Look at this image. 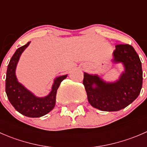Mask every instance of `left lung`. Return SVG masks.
Listing matches in <instances>:
<instances>
[{
	"label": "left lung",
	"mask_w": 147,
	"mask_h": 147,
	"mask_svg": "<svg viewBox=\"0 0 147 147\" xmlns=\"http://www.w3.org/2000/svg\"><path fill=\"white\" fill-rule=\"evenodd\" d=\"M114 61L122 63L125 71L114 83L104 82L97 75L84 74L83 84L89 103L96 109L115 112L134 102L142 87V63L134 47L129 44L115 46Z\"/></svg>",
	"instance_id": "obj_1"
}]
</instances>
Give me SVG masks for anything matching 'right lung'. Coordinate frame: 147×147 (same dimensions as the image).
Here are the masks:
<instances>
[{
  "instance_id": "right-lung-1",
  "label": "right lung",
  "mask_w": 147,
  "mask_h": 147,
  "mask_svg": "<svg viewBox=\"0 0 147 147\" xmlns=\"http://www.w3.org/2000/svg\"><path fill=\"white\" fill-rule=\"evenodd\" d=\"M30 44L17 49L11 57L6 72L5 92L8 98L15 109L22 115L28 117H40L47 115L54 108L56 101V94L60 84L66 75L60 76L55 80L52 91L45 97H36L25 88L17 80L16 76V68L21 53Z\"/></svg>"
}]
</instances>
